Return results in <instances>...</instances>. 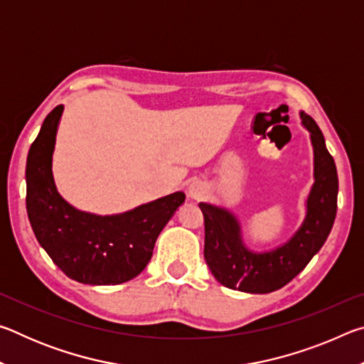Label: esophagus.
Instances as JSON below:
<instances>
[{
    "instance_id": "34e87169",
    "label": "esophagus",
    "mask_w": 364,
    "mask_h": 364,
    "mask_svg": "<svg viewBox=\"0 0 364 364\" xmlns=\"http://www.w3.org/2000/svg\"><path fill=\"white\" fill-rule=\"evenodd\" d=\"M207 184L200 180H193L188 184V196L193 200H200L204 199L207 194Z\"/></svg>"
}]
</instances>
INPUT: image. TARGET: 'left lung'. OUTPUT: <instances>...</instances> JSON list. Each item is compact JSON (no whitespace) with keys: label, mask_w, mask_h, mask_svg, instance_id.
Segmentation results:
<instances>
[{"label":"left lung","mask_w":364,"mask_h":364,"mask_svg":"<svg viewBox=\"0 0 364 364\" xmlns=\"http://www.w3.org/2000/svg\"><path fill=\"white\" fill-rule=\"evenodd\" d=\"M300 119L310 133L315 183L306 197L305 218L289 241L271 250H250L236 215L225 207L199 204L205 223V262L225 287L249 294L278 291L306 267L329 236L337 212L336 164L316 122L305 112H300Z\"/></svg>","instance_id":"obj_1"}]
</instances>
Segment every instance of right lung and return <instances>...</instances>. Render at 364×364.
I'll use <instances>...</instances> for the list:
<instances>
[{"label": "right lung", "mask_w": 364, "mask_h": 364, "mask_svg": "<svg viewBox=\"0 0 364 364\" xmlns=\"http://www.w3.org/2000/svg\"><path fill=\"white\" fill-rule=\"evenodd\" d=\"M64 106L43 122L27 156V213L36 239L70 279L90 286L127 282L146 268L160 231L183 205L181 191L115 215L78 210L58 193L53 152Z\"/></svg>", "instance_id": "obj_1"}]
</instances>
